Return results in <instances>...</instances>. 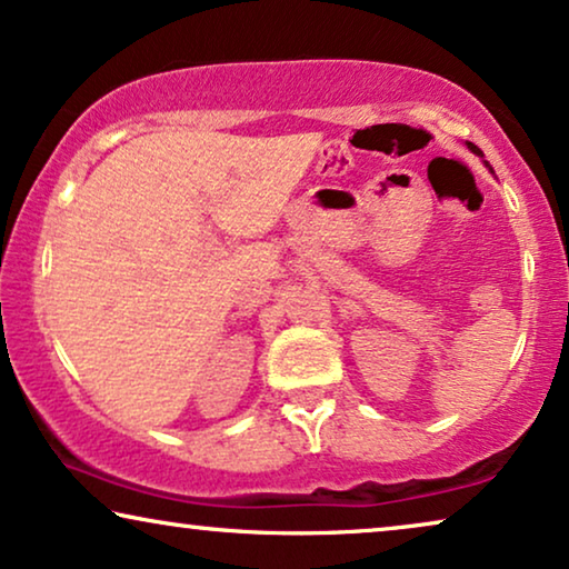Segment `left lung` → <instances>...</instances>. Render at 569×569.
Here are the masks:
<instances>
[{"mask_svg":"<svg viewBox=\"0 0 569 569\" xmlns=\"http://www.w3.org/2000/svg\"><path fill=\"white\" fill-rule=\"evenodd\" d=\"M466 144H469V150H471L473 154H479V158H485V154H481V150H479L477 144H473V142H466ZM489 170H492V168H489Z\"/></svg>","mask_w":569,"mask_h":569,"instance_id":"8db88e82","label":"left lung"}]
</instances>
